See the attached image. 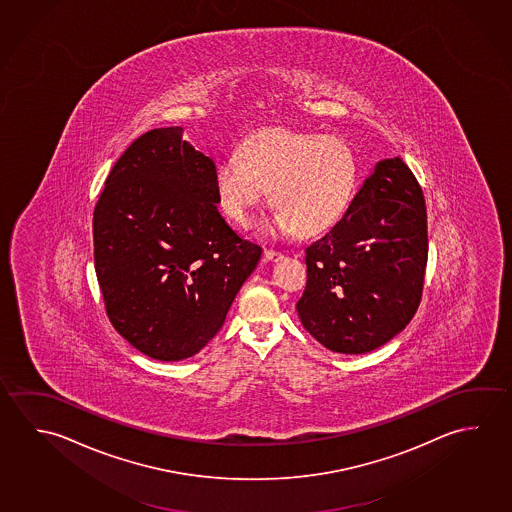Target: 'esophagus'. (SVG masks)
<instances>
[{
  "mask_svg": "<svg viewBox=\"0 0 512 512\" xmlns=\"http://www.w3.org/2000/svg\"><path fill=\"white\" fill-rule=\"evenodd\" d=\"M282 259V253L277 250H264V260H278Z\"/></svg>",
  "mask_w": 512,
  "mask_h": 512,
  "instance_id": "1",
  "label": "esophagus"
}]
</instances>
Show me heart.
Listing matches in <instances>:
<instances>
[{"mask_svg": "<svg viewBox=\"0 0 512 512\" xmlns=\"http://www.w3.org/2000/svg\"><path fill=\"white\" fill-rule=\"evenodd\" d=\"M358 183L349 145L334 136L266 129L250 136L216 171L219 205L239 226L252 225L271 190L277 212L268 232L322 234L345 216Z\"/></svg>", "mask_w": 512, "mask_h": 512, "instance_id": "1", "label": "heart"}]
</instances>
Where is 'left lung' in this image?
Listing matches in <instances>:
<instances>
[{
    "mask_svg": "<svg viewBox=\"0 0 512 512\" xmlns=\"http://www.w3.org/2000/svg\"><path fill=\"white\" fill-rule=\"evenodd\" d=\"M426 262L421 185L399 156L377 162L345 216L305 248L300 322L332 352L377 349L412 320Z\"/></svg>",
    "mask_w": 512,
    "mask_h": 512,
    "instance_id": "8db88e82",
    "label": "left lung"
}]
</instances>
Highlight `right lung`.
I'll use <instances>...</instances> for the list:
<instances>
[{
	"instance_id": "obj_1",
	"label": "right lung",
	"mask_w": 512,
	"mask_h": 512,
	"mask_svg": "<svg viewBox=\"0 0 512 512\" xmlns=\"http://www.w3.org/2000/svg\"><path fill=\"white\" fill-rule=\"evenodd\" d=\"M216 163L181 127L136 138L93 212L95 271L109 322L160 361L198 354L225 323L262 248L217 210Z\"/></svg>"
}]
</instances>
